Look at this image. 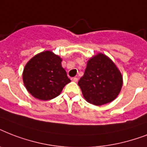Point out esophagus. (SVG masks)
Segmentation results:
<instances>
[{
	"label": "esophagus",
	"mask_w": 147,
	"mask_h": 147,
	"mask_svg": "<svg viewBox=\"0 0 147 147\" xmlns=\"http://www.w3.org/2000/svg\"><path fill=\"white\" fill-rule=\"evenodd\" d=\"M71 81H73L75 82H78V78H76V77H73V78H71Z\"/></svg>",
	"instance_id": "1"
}]
</instances>
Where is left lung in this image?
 Segmentation results:
<instances>
[{
	"label": "left lung",
	"instance_id": "left-lung-1",
	"mask_svg": "<svg viewBox=\"0 0 147 147\" xmlns=\"http://www.w3.org/2000/svg\"><path fill=\"white\" fill-rule=\"evenodd\" d=\"M122 85V76L118 69L101 53L88 60L84 76L78 81L85 100L98 106L114 100Z\"/></svg>",
	"mask_w": 147,
	"mask_h": 147
}]
</instances>
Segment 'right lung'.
I'll return each mask as SVG.
<instances>
[{
	"label": "right lung",
	"instance_id": "add662e5",
	"mask_svg": "<svg viewBox=\"0 0 147 147\" xmlns=\"http://www.w3.org/2000/svg\"><path fill=\"white\" fill-rule=\"evenodd\" d=\"M61 62L59 56L50 51H45L26 63L23 80L27 91L34 98L42 100L53 99L71 82Z\"/></svg>",
	"mask_w": 147,
	"mask_h": 147
}]
</instances>
